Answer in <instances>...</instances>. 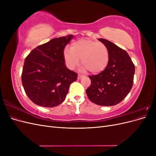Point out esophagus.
<instances>
[{"instance_id": "obj_1", "label": "esophagus", "mask_w": 156, "mask_h": 156, "mask_svg": "<svg viewBox=\"0 0 156 156\" xmlns=\"http://www.w3.org/2000/svg\"><path fill=\"white\" fill-rule=\"evenodd\" d=\"M83 77V75H78V77H77L78 79H81Z\"/></svg>"}]
</instances>
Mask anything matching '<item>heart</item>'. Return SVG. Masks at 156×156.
Listing matches in <instances>:
<instances>
[{"label": "heart", "mask_w": 156, "mask_h": 156, "mask_svg": "<svg viewBox=\"0 0 156 156\" xmlns=\"http://www.w3.org/2000/svg\"><path fill=\"white\" fill-rule=\"evenodd\" d=\"M64 60L69 69H74L79 64L82 69L88 70L92 74H98L104 70L109 62V52L107 47L102 43L88 40H79L71 45L70 49H65Z\"/></svg>", "instance_id": "b5f03b06"}]
</instances>
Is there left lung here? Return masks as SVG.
Wrapping results in <instances>:
<instances>
[{
    "mask_svg": "<svg viewBox=\"0 0 156 156\" xmlns=\"http://www.w3.org/2000/svg\"><path fill=\"white\" fill-rule=\"evenodd\" d=\"M109 52L107 68L91 75V84L86 90L89 100L101 106H113L121 102L133 86L135 66L127 52L105 39H98Z\"/></svg>",
    "mask_w": 156,
    "mask_h": 156,
    "instance_id": "left-lung-1",
    "label": "left lung"
}]
</instances>
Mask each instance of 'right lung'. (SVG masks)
<instances>
[{
  "mask_svg": "<svg viewBox=\"0 0 156 156\" xmlns=\"http://www.w3.org/2000/svg\"><path fill=\"white\" fill-rule=\"evenodd\" d=\"M73 37L68 35L51 40L36 47L28 55L23 68L21 80L25 93L35 104L54 107L66 97L71 83L77 74L65 64L63 53Z\"/></svg>",
  "mask_w": 156,
  "mask_h": 156,
  "instance_id": "obj_1",
  "label": "right lung"
}]
</instances>
